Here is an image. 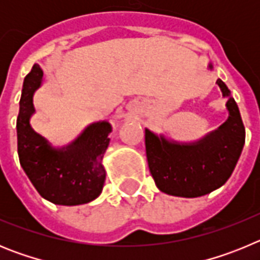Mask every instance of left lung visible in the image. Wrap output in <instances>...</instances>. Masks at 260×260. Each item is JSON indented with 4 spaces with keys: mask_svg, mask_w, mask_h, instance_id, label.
Returning a JSON list of instances; mask_svg holds the SVG:
<instances>
[{
    "mask_svg": "<svg viewBox=\"0 0 260 260\" xmlns=\"http://www.w3.org/2000/svg\"><path fill=\"white\" fill-rule=\"evenodd\" d=\"M212 69V65H208ZM222 96L228 98V119L217 130L191 143L167 141L146 128L148 168L158 190L183 198L210 194L233 173L245 144V126L237 103L221 79Z\"/></svg>",
    "mask_w": 260,
    "mask_h": 260,
    "instance_id": "left-lung-1",
    "label": "left lung"
}]
</instances>
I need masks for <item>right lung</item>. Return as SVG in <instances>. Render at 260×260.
Returning <instances> with one entry per match:
<instances>
[{
	"mask_svg": "<svg viewBox=\"0 0 260 260\" xmlns=\"http://www.w3.org/2000/svg\"><path fill=\"white\" fill-rule=\"evenodd\" d=\"M43 70L34 65L23 82L17 119L18 155L23 171L47 201L61 206H78L100 195L105 181L103 157L109 144L112 126L107 121L91 123L61 148H54L29 125L35 113L34 93L41 86Z\"/></svg>",
	"mask_w": 260,
	"mask_h": 260,
	"instance_id": "right-lung-1",
	"label": "right lung"
}]
</instances>
